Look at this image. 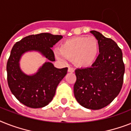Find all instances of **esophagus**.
<instances>
[{
	"mask_svg": "<svg viewBox=\"0 0 131 131\" xmlns=\"http://www.w3.org/2000/svg\"><path fill=\"white\" fill-rule=\"evenodd\" d=\"M74 71H75V70L73 68L69 67V69H68V72H69V73H74Z\"/></svg>",
	"mask_w": 131,
	"mask_h": 131,
	"instance_id": "esophagus-1",
	"label": "esophagus"
}]
</instances>
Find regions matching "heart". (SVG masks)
<instances>
[{
	"label": "heart",
	"instance_id": "heart-1",
	"mask_svg": "<svg viewBox=\"0 0 131 131\" xmlns=\"http://www.w3.org/2000/svg\"><path fill=\"white\" fill-rule=\"evenodd\" d=\"M100 53V45L93 36H78L70 38L60 43L59 50L54 51L58 60H73L77 67H90L95 63Z\"/></svg>",
	"mask_w": 131,
	"mask_h": 131
}]
</instances>
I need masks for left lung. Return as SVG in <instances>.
<instances>
[{"label": "left lung", "mask_w": 131, "mask_h": 131, "mask_svg": "<svg viewBox=\"0 0 131 131\" xmlns=\"http://www.w3.org/2000/svg\"><path fill=\"white\" fill-rule=\"evenodd\" d=\"M100 45V54L91 67L75 70L74 95L84 108L100 110L118 95L123 83L124 64L117 43L97 31H91Z\"/></svg>", "instance_id": "left-lung-1"}]
</instances>
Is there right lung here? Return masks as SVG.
Returning a JSON list of instances; mask_svg holds the SVG:
<instances>
[{"label":"right lung","instance_id":"1","mask_svg":"<svg viewBox=\"0 0 131 131\" xmlns=\"http://www.w3.org/2000/svg\"><path fill=\"white\" fill-rule=\"evenodd\" d=\"M62 36L41 33L23 38L13 46L7 64V81L12 93L20 102L31 108L47 106L56 93L59 83L67 73L68 68L57 69L52 62L54 54L51 48ZM38 51L49 60L32 75L20 69L21 56L27 51Z\"/></svg>","mask_w":131,"mask_h":131}]
</instances>
